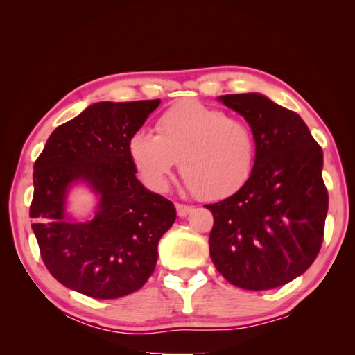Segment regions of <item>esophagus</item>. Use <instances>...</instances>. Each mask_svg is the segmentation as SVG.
Wrapping results in <instances>:
<instances>
[{
  "mask_svg": "<svg viewBox=\"0 0 355 355\" xmlns=\"http://www.w3.org/2000/svg\"><path fill=\"white\" fill-rule=\"evenodd\" d=\"M175 208H177V214L180 216V218H186V216L192 213V209H194L189 205H183V203H177Z\"/></svg>",
  "mask_w": 355,
  "mask_h": 355,
  "instance_id": "34e87169",
  "label": "esophagus"
}]
</instances>
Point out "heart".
Listing matches in <instances>:
<instances>
[{
  "mask_svg": "<svg viewBox=\"0 0 355 355\" xmlns=\"http://www.w3.org/2000/svg\"><path fill=\"white\" fill-rule=\"evenodd\" d=\"M127 153L150 189L166 191L180 159L188 188L203 199L219 200L248 183L255 141L243 120L200 101L183 100L161 114L156 135L147 130L131 133Z\"/></svg>",
  "mask_w": 355,
  "mask_h": 355,
  "instance_id": "obj_1",
  "label": "heart"
}]
</instances>
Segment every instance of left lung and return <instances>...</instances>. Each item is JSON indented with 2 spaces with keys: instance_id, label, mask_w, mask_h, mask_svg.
<instances>
[{
  "instance_id": "left-lung-1",
  "label": "left lung",
  "mask_w": 355,
  "mask_h": 355,
  "mask_svg": "<svg viewBox=\"0 0 355 355\" xmlns=\"http://www.w3.org/2000/svg\"><path fill=\"white\" fill-rule=\"evenodd\" d=\"M245 119L255 141L252 175L213 213L209 255L243 290H272L299 277L321 249L329 196L322 150L299 114L261 94L219 97Z\"/></svg>"
}]
</instances>
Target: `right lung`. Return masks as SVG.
Returning a JSON list of instances; mask_svg holds the SVG:
<instances>
[{"instance_id":"1","label":"right lung","mask_w":355,"mask_h":355,"mask_svg":"<svg viewBox=\"0 0 355 355\" xmlns=\"http://www.w3.org/2000/svg\"><path fill=\"white\" fill-rule=\"evenodd\" d=\"M161 100L100 101L62 123L34 163L29 216L48 271L64 286L95 299L139 290L158 260V243L177 218L175 207L136 177L127 141ZM75 184L99 203L92 218L67 213Z\"/></svg>"}]
</instances>
